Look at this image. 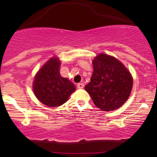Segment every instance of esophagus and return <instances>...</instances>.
Listing matches in <instances>:
<instances>
[{"instance_id": "34e87169", "label": "esophagus", "mask_w": 157, "mask_h": 157, "mask_svg": "<svg viewBox=\"0 0 157 157\" xmlns=\"http://www.w3.org/2000/svg\"><path fill=\"white\" fill-rule=\"evenodd\" d=\"M83 86H84V84H83V83H79L77 84V87H78V89H83Z\"/></svg>"}]
</instances>
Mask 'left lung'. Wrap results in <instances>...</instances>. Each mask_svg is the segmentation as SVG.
<instances>
[{"instance_id":"obj_1","label":"left lung","mask_w":157,"mask_h":157,"mask_svg":"<svg viewBox=\"0 0 157 157\" xmlns=\"http://www.w3.org/2000/svg\"><path fill=\"white\" fill-rule=\"evenodd\" d=\"M92 63L93 74L85 90L101 110L120 108L132 89L133 78L129 71L119 60L105 53L98 54Z\"/></svg>"}]
</instances>
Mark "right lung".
<instances>
[{
	"label": "right lung",
	"mask_w": 157,
	"mask_h": 157,
	"mask_svg": "<svg viewBox=\"0 0 157 157\" xmlns=\"http://www.w3.org/2000/svg\"><path fill=\"white\" fill-rule=\"evenodd\" d=\"M61 61L52 57L40 68L35 76L33 90L36 97L49 107L61 106L67 101L76 87L59 72Z\"/></svg>",
	"instance_id": "1"
}]
</instances>
